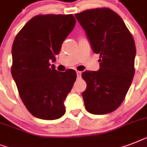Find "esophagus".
<instances>
[{
	"instance_id": "34e87169",
	"label": "esophagus",
	"mask_w": 147,
	"mask_h": 147,
	"mask_svg": "<svg viewBox=\"0 0 147 147\" xmlns=\"http://www.w3.org/2000/svg\"><path fill=\"white\" fill-rule=\"evenodd\" d=\"M76 74H77V78H80L81 76H82V71H76Z\"/></svg>"
}]
</instances>
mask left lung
I'll return each mask as SVG.
<instances>
[{"label":"left lung","instance_id":"left-lung-1","mask_svg":"<svg viewBox=\"0 0 147 147\" xmlns=\"http://www.w3.org/2000/svg\"><path fill=\"white\" fill-rule=\"evenodd\" d=\"M75 17L100 58L98 71L82 74L87 83L82 94L85 108L94 114H108L121 105L132 82L134 40L121 17L108 8L85 10Z\"/></svg>","mask_w":147,"mask_h":147}]
</instances>
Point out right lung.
Returning <instances> with one entry per match:
<instances>
[{
    "label": "right lung",
    "instance_id": "add662e5",
    "mask_svg": "<svg viewBox=\"0 0 147 147\" xmlns=\"http://www.w3.org/2000/svg\"><path fill=\"white\" fill-rule=\"evenodd\" d=\"M76 22L71 14L39 15L15 37L11 74L22 101L36 117L55 120L65 113L64 100L77 75L73 69L57 71L50 62L55 61Z\"/></svg>",
    "mask_w": 147,
    "mask_h": 147
}]
</instances>
